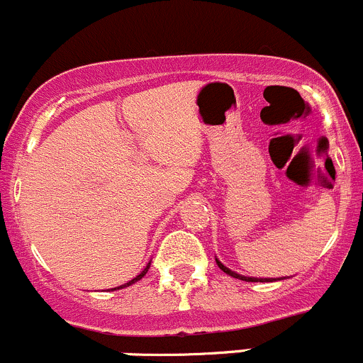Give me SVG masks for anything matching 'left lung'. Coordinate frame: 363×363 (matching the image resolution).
<instances>
[{"mask_svg": "<svg viewBox=\"0 0 363 363\" xmlns=\"http://www.w3.org/2000/svg\"><path fill=\"white\" fill-rule=\"evenodd\" d=\"M214 258H216V256H214ZM216 264L218 267H220V270H223L225 274L227 275H230V277H233V279H239V280H245V282H274L275 279H256V277H245V275H240V274H237V272H232L230 270L228 267H225L223 263H221L220 259L216 258ZM286 279V277H282V279H277V280H284Z\"/></svg>", "mask_w": 363, "mask_h": 363, "instance_id": "8db88e82", "label": "left lung"}]
</instances>
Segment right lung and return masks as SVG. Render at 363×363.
<instances>
[{
	"mask_svg": "<svg viewBox=\"0 0 363 363\" xmlns=\"http://www.w3.org/2000/svg\"><path fill=\"white\" fill-rule=\"evenodd\" d=\"M149 268H150V261H149V263H147V267H145V268H143V270H142V272H140V274L135 277V279H131V280H130V282L123 284V286H119V287H114V289H111V291H118V289H124V287H130V286H131V284L138 282V280H142V279H143V277H145V274H147V272H149Z\"/></svg>",
	"mask_w": 363,
	"mask_h": 363,
	"instance_id": "1",
	"label": "right lung"
}]
</instances>
